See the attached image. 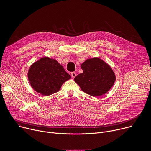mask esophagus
Masks as SVG:
<instances>
[{
  "instance_id": "obj_1",
  "label": "esophagus",
  "mask_w": 151,
  "mask_h": 151,
  "mask_svg": "<svg viewBox=\"0 0 151 151\" xmlns=\"http://www.w3.org/2000/svg\"><path fill=\"white\" fill-rule=\"evenodd\" d=\"M71 76H72V77L73 78H74L76 76V73L75 72H72V73H71Z\"/></svg>"
}]
</instances>
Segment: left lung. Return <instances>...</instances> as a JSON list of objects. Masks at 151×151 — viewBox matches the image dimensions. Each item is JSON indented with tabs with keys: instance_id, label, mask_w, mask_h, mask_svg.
<instances>
[{
	"instance_id": "8db88e82",
	"label": "left lung",
	"mask_w": 151,
	"mask_h": 151,
	"mask_svg": "<svg viewBox=\"0 0 151 151\" xmlns=\"http://www.w3.org/2000/svg\"><path fill=\"white\" fill-rule=\"evenodd\" d=\"M83 73L74 79L82 91L93 97H99L114 85L116 76L111 67L98 57L86 60L81 66Z\"/></svg>"
}]
</instances>
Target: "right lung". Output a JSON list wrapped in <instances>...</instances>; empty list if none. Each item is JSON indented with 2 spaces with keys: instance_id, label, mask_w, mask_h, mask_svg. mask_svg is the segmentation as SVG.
I'll use <instances>...</instances> for the list:
<instances>
[{
  "instance_id": "add662e5",
  "label": "right lung",
  "mask_w": 151,
  "mask_h": 151,
  "mask_svg": "<svg viewBox=\"0 0 151 151\" xmlns=\"http://www.w3.org/2000/svg\"><path fill=\"white\" fill-rule=\"evenodd\" d=\"M31 87L44 96L58 92L63 83L71 76L55 59L44 57L34 62L28 71Z\"/></svg>"
}]
</instances>
